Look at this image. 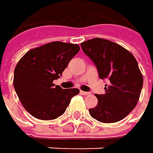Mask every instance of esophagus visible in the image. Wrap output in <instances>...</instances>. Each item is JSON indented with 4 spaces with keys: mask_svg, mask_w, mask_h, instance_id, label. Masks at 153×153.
Instances as JSON below:
<instances>
[{
    "mask_svg": "<svg viewBox=\"0 0 153 153\" xmlns=\"http://www.w3.org/2000/svg\"><path fill=\"white\" fill-rule=\"evenodd\" d=\"M81 94H83V95H89L90 94L89 92H84V91H81Z\"/></svg>",
    "mask_w": 153,
    "mask_h": 153,
    "instance_id": "esophagus-1",
    "label": "esophagus"
}]
</instances>
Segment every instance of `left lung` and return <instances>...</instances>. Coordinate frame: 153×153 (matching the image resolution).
<instances>
[{
	"instance_id": "obj_1",
	"label": "left lung",
	"mask_w": 153,
	"mask_h": 153,
	"mask_svg": "<svg viewBox=\"0 0 153 153\" xmlns=\"http://www.w3.org/2000/svg\"><path fill=\"white\" fill-rule=\"evenodd\" d=\"M98 71L100 79H107L105 94H95L98 105L89 109L91 117L102 123L125 118L137 105L143 85L138 62L128 50L103 38H93L81 44Z\"/></svg>"
}]
</instances>
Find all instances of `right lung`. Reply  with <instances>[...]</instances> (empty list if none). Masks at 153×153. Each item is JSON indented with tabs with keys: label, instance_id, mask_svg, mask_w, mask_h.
<instances>
[{
	"label": "right lung",
	"instance_id": "add662e5",
	"mask_svg": "<svg viewBox=\"0 0 153 153\" xmlns=\"http://www.w3.org/2000/svg\"><path fill=\"white\" fill-rule=\"evenodd\" d=\"M79 50L77 44L55 41L30 49L16 64L14 90L23 106L34 117L58 118L66 111L71 98L80 93L77 88L62 89L53 83Z\"/></svg>",
	"mask_w": 153,
	"mask_h": 153
}]
</instances>
